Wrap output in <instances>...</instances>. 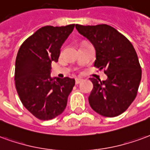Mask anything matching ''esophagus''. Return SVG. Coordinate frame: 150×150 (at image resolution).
Returning <instances> with one entry per match:
<instances>
[{"mask_svg": "<svg viewBox=\"0 0 150 150\" xmlns=\"http://www.w3.org/2000/svg\"><path fill=\"white\" fill-rule=\"evenodd\" d=\"M82 81L83 79H81V78H76V79H75V83H76V85H78V84H80Z\"/></svg>", "mask_w": 150, "mask_h": 150, "instance_id": "1", "label": "esophagus"}]
</instances>
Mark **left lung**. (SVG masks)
Returning <instances> with one entry per match:
<instances>
[{"mask_svg": "<svg viewBox=\"0 0 150 150\" xmlns=\"http://www.w3.org/2000/svg\"><path fill=\"white\" fill-rule=\"evenodd\" d=\"M76 29L93 45L94 66L103 69L108 76L102 81L89 78L93 85L88 97L90 106L104 117L120 115L136 98L142 79V69L133 45L108 25H76Z\"/></svg>", "mask_w": 150, "mask_h": 150, "instance_id": "8db88e82", "label": "left lung"}]
</instances>
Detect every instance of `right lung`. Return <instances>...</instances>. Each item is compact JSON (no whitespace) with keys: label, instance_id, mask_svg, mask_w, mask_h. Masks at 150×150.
I'll list each match as a JSON object with an SVG mask.
<instances>
[{"label":"right lung","instance_id":"obj_1","mask_svg":"<svg viewBox=\"0 0 150 150\" xmlns=\"http://www.w3.org/2000/svg\"><path fill=\"white\" fill-rule=\"evenodd\" d=\"M75 24L41 27L20 47L15 64V86L21 101L37 118L47 121L64 111L75 85L69 77L52 78L51 63L58 62L62 44Z\"/></svg>","mask_w":150,"mask_h":150}]
</instances>
